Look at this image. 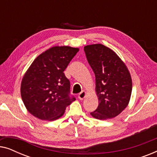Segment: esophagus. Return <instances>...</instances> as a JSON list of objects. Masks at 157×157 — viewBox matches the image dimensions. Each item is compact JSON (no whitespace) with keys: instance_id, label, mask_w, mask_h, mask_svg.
Instances as JSON below:
<instances>
[{"instance_id":"1","label":"esophagus","mask_w":157,"mask_h":157,"mask_svg":"<svg viewBox=\"0 0 157 157\" xmlns=\"http://www.w3.org/2000/svg\"><path fill=\"white\" fill-rule=\"evenodd\" d=\"M86 95V91H81V93L78 94V98H79V99H80V100H83V98H85Z\"/></svg>"}]
</instances>
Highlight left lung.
Listing matches in <instances>:
<instances>
[{"mask_svg":"<svg viewBox=\"0 0 157 157\" xmlns=\"http://www.w3.org/2000/svg\"><path fill=\"white\" fill-rule=\"evenodd\" d=\"M87 61L95 74L98 106L91 115L106 120L117 117L127 106L132 90L129 71L114 51L102 44L84 47Z\"/></svg>","mask_w":157,"mask_h":157,"instance_id":"8db88e82","label":"left lung"}]
</instances>
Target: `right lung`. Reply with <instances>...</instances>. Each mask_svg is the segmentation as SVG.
Here are the masks:
<instances>
[{
    "instance_id": "obj_1",
    "label": "right lung",
    "mask_w": 157,
    "mask_h": 157,
    "mask_svg": "<svg viewBox=\"0 0 157 157\" xmlns=\"http://www.w3.org/2000/svg\"><path fill=\"white\" fill-rule=\"evenodd\" d=\"M78 48L54 46L38 56L22 79L21 94L29 112L41 120L53 121L76 100L63 71Z\"/></svg>"
}]
</instances>
